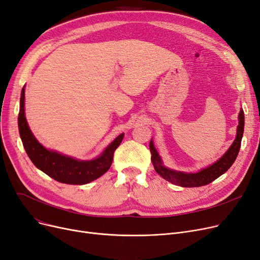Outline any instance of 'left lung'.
<instances>
[{"label":"left lung","instance_id":"1","mask_svg":"<svg viewBox=\"0 0 260 260\" xmlns=\"http://www.w3.org/2000/svg\"><path fill=\"white\" fill-rule=\"evenodd\" d=\"M243 129H244V112L241 109L239 112V125L237 128V136L231 148L228 150L220 159L211 165L210 167L203 169L202 171L198 173H184L173 171L171 169H168L162 165L159 155L154 148L153 141L150 142V151L152 154V162L154 166L155 171L162 176L168 182H170L174 185L182 186V187H201L208 185L209 183L213 182L219 176L224 174L232 165L235 162L237 156H238L240 146H241V139L243 136Z\"/></svg>","mask_w":260,"mask_h":260}]
</instances>
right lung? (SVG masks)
<instances>
[{
    "mask_svg": "<svg viewBox=\"0 0 260 260\" xmlns=\"http://www.w3.org/2000/svg\"><path fill=\"white\" fill-rule=\"evenodd\" d=\"M18 125L22 143L31 162L53 179L69 185H85L107 172L114 159V153L124 137V134L119 135L102 155L93 160H76L47 150L34 137L27 125L24 115V87L21 91Z\"/></svg>",
    "mask_w": 260,
    "mask_h": 260,
    "instance_id": "add662e5",
    "label": "right lung"
}]
</instances>
